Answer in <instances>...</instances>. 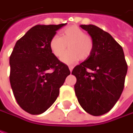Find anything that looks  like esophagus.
<instances>
[{
	"instance_id": "obj_1",
	"label": "esophagus",
	"mask_w": 133,
	"mask_h": 133,
	"mask_svg": "<svg viewBox=\"0 0 133 133\" xmlns=\"http://www.w3.org/2000/svg\"><path fill=\"white\" fill-rule=\"evenodd\" d=\"M69 69L70 72H72V69H73V66H69Z\"/></svg>"
}]
</instances>
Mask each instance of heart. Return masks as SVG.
I'll return each mask as SVG.
<instances>
[{
	"mask_svg": "<svg viewBox=\"0 0 133 133\" xmlns=\"http://www.w3.org/2000/svg\"><path fill=\"white\" fill-rule=\"evenodd\" d=\"M68 45L69 50L63 54ZM52 52L66 64H73L79 61L88 58L93 49V41L91 37L76 26H71L61 32V37L53 36L49 43Z\"/></svg>",
	"mask_w": 133,
	"mask_h": 133,
	"instance_id": "heart-1",
	"label": "heart"
}]
</instances>
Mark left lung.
Listing matches in <instances>:
<instances>
[{"mask_svg": "<svg viewBox=\"0 0 133 133\" xmlns=\"http://www.w3.org/2000/svg\"><path fill=\"white\" fill-rule=\"evenodd\" d=\"M92 39L88 58L75 67V92L81 107L90 115L108 112L119 99L124 87L127 65L123 49L111 35L99 27L81 25Z\"/></svg>", "mask_w": 133, "mask_h": 133, "instance_id": "1", "label": "left lung"}]
</instances>
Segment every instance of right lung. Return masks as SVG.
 Wrapping results in <instances>:
<instances>
[{"label":"right lung","instance_id":"1","mask_svg":"<svg viewBox=\"0 0 133 133\" xmlns=\"http://www.w3.org/2000/svg\"><path fill=\"white\" fill-rule=\"evenodd\" d=\"M66 24L35 26L16 42L10 55L13 94L19 106L32 115L41 114L53 104L70 74L49 47L57 30Z\"/></svg>","mask_w":133,"mask_h":133}]
</instances>
